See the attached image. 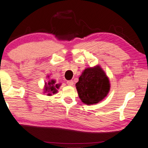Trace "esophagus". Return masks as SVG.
I'll list each match as a JSON object with an SVG mask.
<instances>
[{
	"instance_id": "obj_1",
	"label": "esophagus",
	"mask_w": 148,
	"mask_h": 148,
	"mask_svg": "<svg viewBox=\"0 0 148 148\" xmlns=\"http://www.w3.org/2000/svg\"><path fill=\"white\" fill-rule=\"evenodd\" d=\"M66 84H67L69 86H73V80H69L66 82Z\"/></svg>"
}]
</instances>
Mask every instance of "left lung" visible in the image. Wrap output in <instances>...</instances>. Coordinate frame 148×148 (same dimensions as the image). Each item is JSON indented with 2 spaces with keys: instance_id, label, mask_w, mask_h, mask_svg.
Wrapping results in <instances>:
<instances>
[{
  "instance_id": "left-lung-1",
  "label": "left lung",
  "mask_w": 148,
  "mask_h": 148,
  "mask_svg": "<svg viewBox=\"0 0 148 148\" xmlns=\"http://www.w3.org/2000/svg\"><path fill=\"white\" fill-rule=\"evenodd\" d=\"M79 98L85 104H95L102 100L110 90V84L100 66L87 68L76 84Z\"/></svg>"
}]
</instances>
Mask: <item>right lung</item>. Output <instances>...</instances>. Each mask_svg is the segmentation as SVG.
Listing matches in <instances>:
<instances>
[{
    "mask_svg": "<svg viewBox=\"0 0 148 148\" xmlns=\"http://www.w3.org/2000/svg\"><path fill=\"white\" fill-rule=\"evenodd\" d=\"M46 85L45 92H49V94H48V96H51L52 94H54L57 92V89L59 88V86H60V84H56V82L53 79L50 81L48 84H46Z\"/></svg>",
    "mask_w": 148,
    "mask_h": 148,
    "instance_id": "1",
    "label": "right lung"
}]
</instances>
